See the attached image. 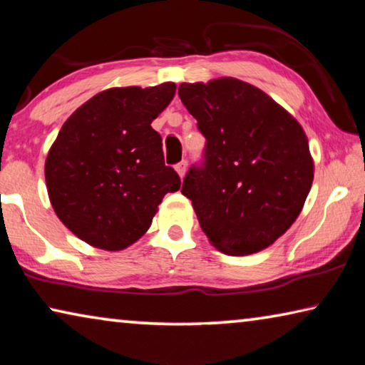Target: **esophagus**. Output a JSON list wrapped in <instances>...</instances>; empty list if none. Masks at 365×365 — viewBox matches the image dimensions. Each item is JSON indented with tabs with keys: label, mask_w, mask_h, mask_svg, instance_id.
<instances>
[{
	"label": "esophagus",
	"mask_w": 365,
	"mask_h": 365,
	"mask_svg": "<svg viewBox=\"0 0 365 365\" xmlns=\"http://www.w3.org/2000/svg\"><path fill=\"white\" fill-rule=\"evenodd\" d=\"M175 170H177V174L180 175V178H183L185 174H187V160H182V163H178L175 165Z\"/></svg>",
	"instance_id": "34e87169"
}]
</instances>
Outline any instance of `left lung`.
Wrapping results in <instances>:
<instances>
[{"label":"left lung","mask_w":365,"mask_h":365,"mask_svg":"<svg viewBox=\"0 0 365 365\" xmlns=\"http://www.w3.org/2000/svg\"><path fill=\"white\" fill-rule=\"evenodd\" d=\"M206 137L205 168H191L182 193L212 246L248 256L274 245L298 219L314 180L301 123L243 80L178 86Z\"/></svg>","instance_id":"obj_1"}]
</instances>
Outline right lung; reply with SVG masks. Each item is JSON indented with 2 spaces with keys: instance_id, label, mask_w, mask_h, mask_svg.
Wrapping results in <instances>:
<instances>
[{
  "instance_id": "add662e5",
  "label": "right lung",
  "mask_w": 365,
  "mask_h": 365,
  "mask_svg": "<svg viewBox=\"0 0 365 365\" xmlns=\"http://www.w3.org/2000/svg\"><path fill=\"white\" fill-rule=\"evenodd\" d=\"M175 90L172 82L114 86L90 98L61 127L45 163L48 196L82 242L104 251L128 248L151 227L163 197L180 188L151 127Z\"/></svg>"
}]
</instances>
